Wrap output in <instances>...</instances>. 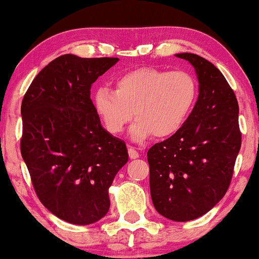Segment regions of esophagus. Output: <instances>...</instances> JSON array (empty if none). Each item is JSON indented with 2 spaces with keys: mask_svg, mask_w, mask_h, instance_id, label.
<instances>
[{
  "mask_svg": "<svg viewBox=\"0 0 259 259\" xmlns=\"http://www.w3.org/2000/svg\"><path fill=\"white\" fill-rule=\"evenodd\" d=\"M127 153H129V157L132 159H135V158H139V152L138 151L135 150V147H133V146H129V148H127Z\"/></svg>",
  "mask_w": 259,
  "mask_h": 259,
  "instance_id": "obj_1",
  "label": "esophagus"
}]
</instances>
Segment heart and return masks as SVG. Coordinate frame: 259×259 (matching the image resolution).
<instances>
[{"label":"heart","mask_w":259,"mask_h":259,"mask_svg":"<svg viewBox=\"0 0 259 259\" xmlns=\"http://www.w3.org/2000/svg\"><path fill=\"white\" fill-rule=\"evenodd\" d=\"M197 97V82L190 73L140 68L119 76L115 90L99 88L94 92V108L105 129L112 135L130 129L135 141L153 134L164 139L174 135L191 113Z\"/></svg>","instance_id":"1"}]
</instances>
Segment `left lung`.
<instances>
[{
	"label": "left lung",
	"instance_id": "obj_1",
	"mask_svg": "<svg viewBox=\"0 0 259 259\" xmlns=\"http://www.w3.org/2000/svg\"><path fill=\"white\" fill-rule=\"evenodd\" d=\"M198 99L183 126L147 152L150 190L157 212L174 222L206 214L227 194L241 147L239 103L221 70L194 53Z\"/></svg>",
	"mask_w": 259,
	"mask_h": 259
}]
</instances>
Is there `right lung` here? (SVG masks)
Segmentation results:
<instances>
[{"label":"right lung","instance_id":"add662e5","mask_svg":"<svg viewBox=\"0 0 259 259\" xmlns=\"http://www.w3.org/2000/svg\"><path fill=\"white\" fill-rule=\"evenodd\" d=\"M119 58L63 55L32 80L22 102L20 152L38 200L62 221L88 225L109 209L108 189L127 162L125 142L101 125L91 85Z\"/></svg>","mask_w":259,"mask_h":259}]
</instances>
